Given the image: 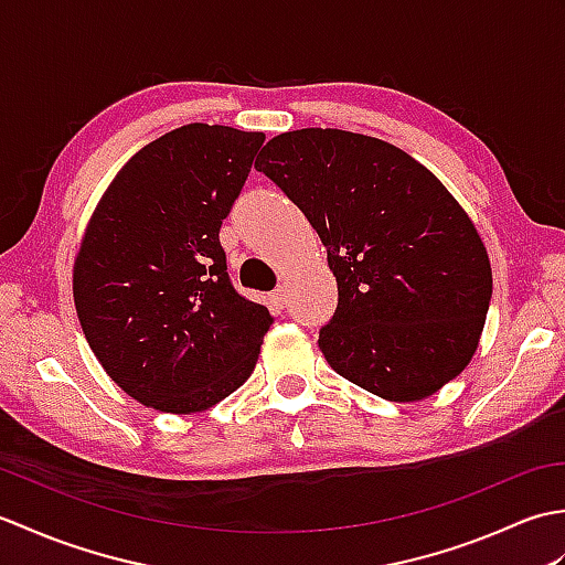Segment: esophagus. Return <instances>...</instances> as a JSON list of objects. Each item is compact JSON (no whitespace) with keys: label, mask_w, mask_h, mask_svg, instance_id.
<instances>
[{"label":"esophagus","mask_w":565,"mask_h":565,"mask_svg":"<svg viewBox=\"0 0 565 565\" xmlns=\"http://www.w3.org/2000/svg\"><path fill=\"white\" fill-rule=\"evenodd\" d=\"M269 301H271V306H274L276 310H281V308L286 306V289H281V286H279V289H276V291L269 296Z\"/></svg>","instance_id":"1"}]
</instances>
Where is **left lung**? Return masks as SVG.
I'll use <instances>...</instances> for the list:
<instances>
[{"mask_svg": "<svg viewBox=\"0 0 565 565\" xmlns=\"http://www.w3.org/2000/svg\"><path fill=\"white\" fill-rule=\"evenodd\" d=\"M328 247L340 303L320 352L393 403L437 393L471 362L493 296L481 235L405 150L340 128L271 138L255 162Z\"/></svg>", "mask_w": 565, "mask_h": 565, "instance_id": "1", "label": "left lung"}]
</instances>
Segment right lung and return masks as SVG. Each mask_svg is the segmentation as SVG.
<instances>
[{"label": "right lung", "mask_w": 565, "mask_h": 565, "mask_svg": "<svg viewBox=\"0 0 565 565\" xmlns=\"http://www.w3.org/2000/svg\"><path fill=\"white\" fill-rule=\"evenodd\" d=\"M262 142L209 124L164 134L84 227L72 267L84 338L118 388L160 413L209 411L255 371L271 316L231 286L218 231Z\"/></svg>", "instance_id": "add662e5"}]
</instances>
